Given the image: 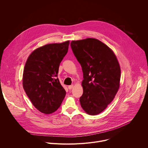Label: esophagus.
I'll use <instances>...</instances> for the list:
<instances>
[{"label": "esophagus", "instance_id": "34e87169", "mask_svg": "<svg viewBox=\"0 0 148 148\" xmlns=\"http://www.w3.org/2000/svg\"><path fill=\"white\" fill-rule=\"evenodd\" d=\"M73 87H74L73 85H71V86H69L68 87V88H69V90H71V89L73 88Z\"/></svg>", "mask_w": 148, "mask_h": 148}]
</instances>
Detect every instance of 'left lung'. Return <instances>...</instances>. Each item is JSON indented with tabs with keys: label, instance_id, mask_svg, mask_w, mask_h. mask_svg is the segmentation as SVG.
I'll use <instances>...</instances> for the list:
<instances>
[{
	"label": "left lung",
	"instance_id": "1",
	"mask_svg": "<svg viewBox=\"0 0 148 148\" xmlns=\"http://www.w3.org/2000/svg\"><path fill=\"white\" fill-rule=\"evenodd\" d=\"M70 45L83 72L81 107L89 115H97L112 101L119 89L121 69L117 58L95 38L72 41Z\"/></svg>",
	"mask_w": 148,
	"mask_h": 148
}]
</instances>
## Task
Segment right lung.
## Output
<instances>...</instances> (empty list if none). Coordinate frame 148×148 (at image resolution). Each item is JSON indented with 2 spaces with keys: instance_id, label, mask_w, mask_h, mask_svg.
Returning <instances> with one entry per match:
<instances>
[{
  "instance_id": "obj_1",
  "label": "right lung",
  "mask_w": 148,
  "mask_h": 148,
  "mask_svg": "<svg viewBox=\"0 0 148 148\" xmlns=\"http://www.w3.org/2000/svg\"><path fill=\"white\" fill-rule=\"evenodd\" d=\"M69 44L70 41H67L40 47L30 54L26 62L23 88L35 108L42 113L55 112L66 96L57 74Z\"/></svg>"
}]
</instances>
